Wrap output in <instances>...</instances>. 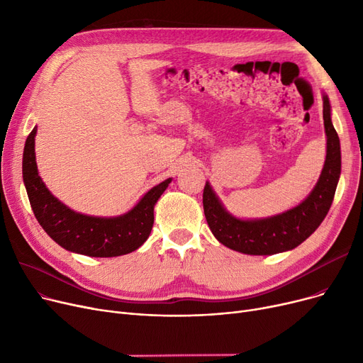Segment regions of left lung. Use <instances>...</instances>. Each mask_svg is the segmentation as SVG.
I'll return each mask as SVG.
<instances>
[{
  "instance_id": "1",
  "label": "left lung",
  "mask_w": 363,
  "mask_h": 363,
  "mask_svg": "<svg viewBox=\"0 0 363 363\" xmlns=\"http://www.w3.org/2000/svg\"><path fill=\"white\" fill-rule=\"evenodd\" d=\"M323 126L327 133L325 164L313 191L291 211L259 220H241L225 211L211 185L206 182L204 216L219 242L240 253L263 256L291 250L315 233L333 204L341 172L340 140L331 122V106L327 95H323Z\"/></svg>"
}]
</instances>
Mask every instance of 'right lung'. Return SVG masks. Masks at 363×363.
<instances>
[{
  "mask_svg": "<svg viewBox=\"0 0 363 363\" xmlns=\"http://www.w3.org/2000/svg\"><path fill=\"white\" fill-rule=\"evenodd\" d=\"M35 135L36 128L25 144L23 182L33 215L44 231L63 249L91 257L122 256L141 247L155 223V204L172 179L151 188L132 211L122 216L94 218L76 213L57 200L38 175Z\"/></svg>",
  "mask_w": 363,
  "mask_h": 363,
  "instance_id": "right-lung-1",
  "label": "right lung"
}]
</instances>
